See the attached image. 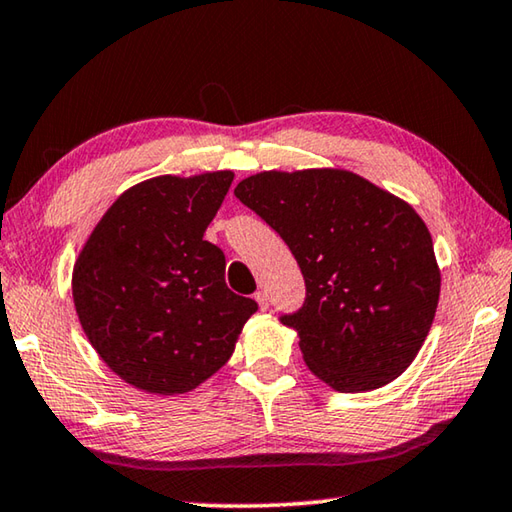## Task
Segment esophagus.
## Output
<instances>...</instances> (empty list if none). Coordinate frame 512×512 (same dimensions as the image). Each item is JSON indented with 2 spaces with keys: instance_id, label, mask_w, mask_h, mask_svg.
Wrapping results in <instances>:
<instances>
[{
  "instance_id": "obj_1",
  "label": "esophagus",
  "mask_w": 512,
  "mask_h": 512,
  "mask_svg": "<svg viewBox=\"0 0 512 512\" xmlns=\"http://www.w3.org/2000/svg\"><path fill=\"white\" fill-rule=\"evenodd\" d=\"M255 300H257L259 309H262V311L268 309V296H266V291H257V293H255Z\"/></svg>"
}]
</instances>
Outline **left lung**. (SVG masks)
I'll return each instance as SVG.
<instances>
[{
  "label": "left lung",
  "mask_w": 512,
  "mask_h": 512,
  "mask_svg": "<svg viewBox=\"0 0 512 512\" xmlns=\"http://www.w3.org/2000/svg\"><path fill=\"white\" fill-rule=\"evenodd\" d=\"M235 196L296 257L307 298L280 320L334 391L386 386L411 366L440 296L427 225L413 207L345 169L262 171Z\"/></svg>",
  "instance_id": "8db88e82"
}]
</instances>
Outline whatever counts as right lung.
I'll list each match as a JSON object with an SVG mask.
<instances>
[{
	"instance_id": "1",
	"label": "right lung",
	"mask_w": 512,
	"mask_h": 512,
	"mask_svg": "<svg viewBox=\"0 0 512 512\" xmlns=\"http://www.w3.org/2000/svg\"><path fill=\"white\" fill-rule=\"evenodd\" d=\"M232 178L158 176L126 189L76 259L72 296L85 336L144 393L201 386L257 311L255 300L228 289L223 250L203 239Z\"/></svg>"
}]
</instances>
